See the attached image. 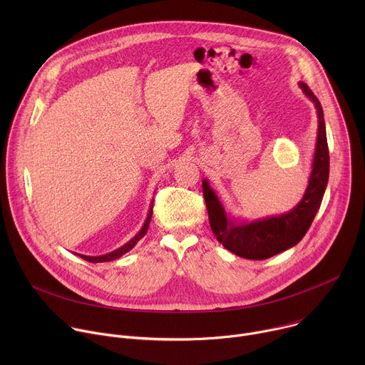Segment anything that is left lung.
<instances>
[{
	"label": "left lung",
	"instance_id": "obj_1",
	"mask_svg": "<svg viewBox=\"0 0 365 365\" xmlns=\"http://www.w3.org/2000/svg\"><path fill=\"white\" fill-rule=\"evenodd\" d=\"M303 93L315 103L318 111V138L309 185L302 200L287 214L252 222H237L227 217L222 203L206 180L202 182L203 197L211 230L217 240L231 252L248 259H266L294 247L307 232L319 210L329 178V150L324 111L319 99L303 82Z\"/></svg>",
	"mask_w": 365,
	"mask_h": 365
}]
</instances>
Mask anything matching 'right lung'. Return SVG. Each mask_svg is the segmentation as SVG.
Listing matches in <instances>:
<instances>
[{"label": "right lung", "mask_w": 365, "mask_h": 365, "mask_svg": "<svg viewBox=\"0 0 365 365\" xmlns=\"http://www.w3.org/2000/svg\"><path fill=\"white\" fill-rule=\"evenodd\" d=\"M151 215H153V200H151V206H150V210H148V214H147V218H145V222H144V225H143V228L138 231V234L134 237V238H131L127 244H124L123 247H120L118 250H115V251H113V252H108V254H103V255H96V257H91V255H83V254H78L81 258H83V259H86V262H89V263H103V262H113V259H115V258H120L123 254H125V252H128L144 235H145V232H147V230H148V225H150V221H151Z\"/></svg>", "instance_id": "1"}]
</instances>
